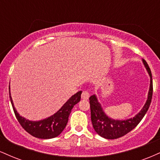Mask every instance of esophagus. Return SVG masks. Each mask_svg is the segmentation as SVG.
Segmentation results:
<instances>
[{"label":"esophagus","mask_w":160,"mask_h":160,"mask_svg":"<svg viewBox=\"0 0 160 160\" xmlns=\"http://www.w3.org/2000/svg\"><path fill=\"white\" fill-rule=\"evenodd\" d=\"M81 98L82 99H83V100H88L89 98V93L88 91H83L82 92V95H81Z\"/></svg>","instance_id":"obj_1"}]
</instances>
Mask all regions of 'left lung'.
Wrapping results in <instances>:
<instances>
[{
  "label": "left lung",
  "instance_id": "obj_1",
  "mask_svg": "<svg viewBox=\"0 0 160 160\" xmlns=\"http://www.w3.org/2000/svg\"><path fill=\"white\" fill-rule=\"evenodd\" d=\"M143 63L150 77V89L146 104H144L141 111L133 118L125 120H112L104 113L95 95H93L89 97L92 123L95 131L100 136L107 139H117L124 136L136 127L146 114L151 103L152 95H153V80H152V74L149 65L144 59H143Z\"/></svg>",
  "mask_w": 160,
  "mask_h": 160
}]
</instances>
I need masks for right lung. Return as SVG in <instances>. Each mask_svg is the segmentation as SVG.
<instances>
[{"label":"right lung","instance_id":"obj_1","mask_svg":"<svg viewBox=\"0 0 160 160\" xmlns=\"http://www.w3.org/2000/svg\"><path fill=\"white\" fill-rule=\"evenodd\" d=\"M9 89H10V86H9ZM9 92H10V90H9ZM81 93L82 91H79L76 94L71 96L68 100V102L62 106L61 109L56 112L55 114L45 119V120L36 121V122L29 121L28 120L20 117L14 108L12 98L10 96V98L16 119L19 121L22 127L32 136L38 138L49 139L57 137L63 131L68 123L71 110L75 104H78L80 101Z\"/></svg>","mask_w":160,"mask_h":160}]
</instances>
